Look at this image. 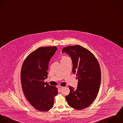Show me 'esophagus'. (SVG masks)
<instances>
[{"label": "esophagus", "instance_id": "34e87169", "mask_svg": "<svg viewBox=\"0 0 123 123\" xmlns=\"http://www.w3.org/2000/svg\"><path fill=\"white\" fill-rule=\"evenodd\" d=\"M65 87H62V86H59V89L60 91H62V90H63Z\"/></svg>", "mask_w": 123, "mask_h": 123}]
</instances>
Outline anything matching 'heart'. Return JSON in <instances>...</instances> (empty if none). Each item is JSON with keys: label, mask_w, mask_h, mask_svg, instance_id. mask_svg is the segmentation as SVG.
Returning <instances> with one entry per match:
<instances>
[{"label": "heart", "mask_w": 123, "mask_h": 123, "mask_svg": "<svg viewBox=\"0 0 123 123\" xmlns=\"http://www.w3.org/2000/svg\"><path fill=\"white\" fill-rule=\"evenodd\" d=\"M69 57H68V56H63V57H62V59H66V58H68Z\"/></svg>", "instance_id": "heart-1"}]
</instances>
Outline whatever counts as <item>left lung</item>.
Here are the masks:
<instances>
[{
	"mask_svg": "<svg viewBox=\"0 0 123 123\" xmlns=\"http://www.w3.org/2000/svg\"><path fill=\"white\" fill-rule=\"evenodd\" d=\"M69 55L73 63V73L78 80L76 89L69 86V94L66 96L68 105L81 110L90 106L98 94L101 81L98 62L89 50L80 45L70 46L62 49Z\"/></svg>",
	"mask_w": 123,
	"mask_h": 123,
	"instance_id": "8db88e82",
	"label": "left lung"
}]
</instances>
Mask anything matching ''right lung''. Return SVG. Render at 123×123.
I'll list each match as a JSON object with an SVG mask.
<instances>
[{
  "instance_id": "add662e5",
  "label": "right lung",
  "mask_w": 123,
  "mask_h": 123,
  "mask_svg": "<svg viewBox=\"0 0 123 123\" xmlns=\"http://www.w3.org/2000/svg\"><path fill=\"white\" fill-rule=\"evenodd\" d=\"M57 49L56 47H41L28 55L21 72L24 94L35 109L47 111L54 103L57 89L44 82L48 77L49 61Z\"/></svg>"
}]
</instances>
